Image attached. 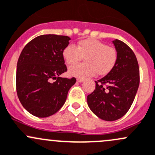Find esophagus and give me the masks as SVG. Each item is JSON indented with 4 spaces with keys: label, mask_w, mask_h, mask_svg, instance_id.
Instances as JSON below:
<instances>
[{
    "label": "esophagus",
    "mask_w": 155,
    "mask_h": 155,
    "mask_svg": "<svg viewBox=\"0 0 155 155\" xmlns=\"http://www.w3.org/2000/svg\"><path fill=\"white\" fill-rule=\"evenodd\" d=\"M78 82H84V79H77Z\"/></svg>",
    "instance_id": "obj_1"
}]
</instances>
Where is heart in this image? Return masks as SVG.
<instances>
[{
  "instance_id": "1",
  "label": "heart",
  "mask_w": 155,
  "mask_h": 155,
  "mask_svg": "<svg viewBox=\"0 0 155 155\" xmlns=\"http://www.w3.org/2000/svg\"><path fill=\"white\" fill-rule=\"evenodd\" d=\"M66 64L72 65L84 57V64L74 65L69 68L71 76L79 78L92 76L97 72L99 75L108 73L116 64L118 53L113 47L97 39L87 38L81 41L77 46L69 44L62 52Z\"/></svg>"
}]
</instances>
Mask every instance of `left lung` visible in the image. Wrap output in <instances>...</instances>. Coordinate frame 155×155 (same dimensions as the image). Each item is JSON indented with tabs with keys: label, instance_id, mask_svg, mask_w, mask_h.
<instances>
[{
	"label": "left lung",
	"instance_id": "1",
	"mask_svg": "<svg viewBox=\"0 0 155 155\" xmlns=\"http://www.w3.org/2000/svg\"><path fill=\"white\" fill-rule=\"evenodd\" d=\"M118 58L105 76L96 81V88L87 97L93 113L106 121L123 117L132 105L140 84V71L133 50L122 41H113Z\"/></svg>",
	"mask_w": 155,
	"mask_h": 155
}]
</instances>
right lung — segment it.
<instances>
[{
    "label": "right lung",
    "instance_id": "add662e5",
    "mask_svg": "<svg viewBox=\"0 0 155 155\" xmlns=\"http://www.w3.org/2000/svg\"><path fill=\"white\" fill-rule=\"evenodd\" d=\"M71 38L53 34L30 41L17 63L16 91L23 107L31 114L48 117L64 104L76 78L60 77L67 71L62 52ZM52 79L56 80L52 83Z\"/></svg>",
    "mask_w": 155,
    "mask_h": 155
}]
</instances>
